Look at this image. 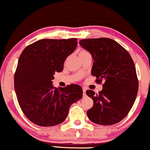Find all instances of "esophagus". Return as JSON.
Returning <instances> with one entry per match:
<instances>
[{"instance_id": "esophagus-1", "label": "esophagus", "mask_w": 150, "mask_h": 150, "mask_svg": "<svg viewBox=\"0 0 150 150\" xmlns=\"http://www.w3.org/2000/svg\"><path fill=\"white\" fill-rule=\"evenodd\" d=\"M83 95H84V96H85V92H86V89L83 87Z\"/></svg>"}]
</instances>
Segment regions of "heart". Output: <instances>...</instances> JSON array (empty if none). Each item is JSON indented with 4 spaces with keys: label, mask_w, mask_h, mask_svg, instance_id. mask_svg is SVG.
I'll return each mask as SVG.
<instances>
[{
    "label": "heart",
    "mask_w": 150,
    "mask_h": 150,
    "mask_svg": "<svg viewBox=\"0 0 150 150\" xmlns=\"http://www.w3.org/2000/svg\"><path fill=\"white\" fill-rule=\"evenodd\" d=\"M89 54V53H88V52H87V51H85V50H81V52H80L79 56H81V55H84V54Z\"/></svg>",
    "instance_id": "b5f03b06"
}]
</instances>
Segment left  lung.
I'll return each mask as SVG.
<instances>
[{"label": "left lung", "instance_id": "1", "mask_svg": "<svg viewBox=\"0 0 150 150\" xmlns=\"http://www.w3.org/2000/svg\"><path fill=\"white\" fill-rule=\"evenodd\" d=\"M79 44L94 60L92 75L98 83H104L98 94L86 91L94 101L87 115L98 125L117 123L127 115L137 96L139 81L133 60L125 48L110 38H87Z\"/></svg>", "mask_w": 150, "mask_h": 150}]
</instances>
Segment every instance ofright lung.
I'll return each mask as SVG.
<instances>
[{
    "label": "right lung",
    "mask_w": 150,
    "mask_h": 150,
    "mask_svg": "<svg viewBox=\"0 0 150 150\" xmlns=\"http://www.w3.org/2000/svg\"><path fill=\"white\" fill-rule=\"evenodd\" d=\"M77 38L42 39L21 53L14 74V89L19 105L26 117L42 127L63 122L74 103L83 97L82 87L70 85L54 87V74L63 69L67 56L73 53Z\"/></svg>",
    "instance_id": "right-lung-1"
}]
</instances>
